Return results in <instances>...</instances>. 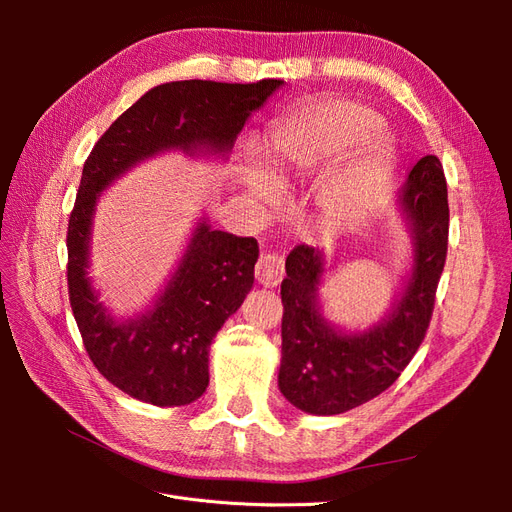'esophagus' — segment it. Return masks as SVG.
Instances as JSON below:
<instances>
[{"instance_id":"obj_1","label":"esophagus","mask_w":512,"mask_h":512,"mask_svg":"<svg viewBox=\"0 0 512 512\" xmlns=\"http://www.w3.org/2000/svg\"><path fill=\"white\" fill-rule=\"evenodd\" d=\"M256 280L265 288H275L284 280V258L275 254H262L256 262Z\"/></svg>"}]
</instances>
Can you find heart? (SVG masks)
I'll return each instance as SVG.
<instances>
[{
  "label": "heart",
  "instance_id": "1",
  "mask_svg": "<svg viewBox=\"0 0 512 512\" xmlns=\"http://www.w3.org/2000/svg\"><path fill=\"white\" fill-rule=\"evenodd\" d=\"M382 126V117L361 104L342 100L305 104L271 130L265 145L268 170L250 168L247 192L256 203L271 205L280 198V185L314 173L361 145L354 158L318 190V207L329 220H350L395 164V145Z\"/></svg>",
  "mask_w": 512,
  "mask_h": 512
}]
</instances>
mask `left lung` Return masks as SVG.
<instances>
[{"label":"left lung","mask_w":512,"mask_h":512,"mask_svg":"<svg viewBox=\"0 0 512 512\" xmlns=\"http://www.w3.org/2000/svg\"><path fill=\"white\" fill-rule=\"evenodd\" d=\"M395 211L410 235V265L391 307L365 329L342 327L324 312L327 254L307 245L288 254L277 386L294 408L333 416L361 406L389 389L421 346L448 241L446 179L436 156L414 164L395 194Z\"/></svg>","instance_id":"obj_1"}]
</instances>
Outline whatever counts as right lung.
Returning a JSON list of instances; mask_svg holds the SVG:
<instances>
[{
	"instance_id": "right-lung-1",
	"label": "right lung",
	"mask_w": 512,
	"mask_h": 512,
	"mask_svg": "<svg viewBox=\"0 0 512 512\" xmlns=\"http://www.w3.org/2000/svg\"><path fill=\"white\" fill-rule=\"evenodd\" d=\"M284 85L173 81L149 89L108 128L83 166L68 224V290L89 359L126 395L145 404L188 406L209 386V350L254 284L258 241L194 222L183 254L151 305L115 316L89 277L91 237L102 192L138 164L170 151L228 160L245 121Z\"/></svg>"
}]
</instances>
